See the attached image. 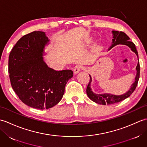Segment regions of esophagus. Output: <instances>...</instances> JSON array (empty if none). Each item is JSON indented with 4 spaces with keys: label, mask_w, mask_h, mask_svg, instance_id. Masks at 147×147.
Returning a JSON list of instances; mask_svg holds the SVG:
<instances>
[{
    "label": "esophagus",
    "mask_w": 147,
    "mask_h": 147,
    "mask_svg": "<svg viewBox=\"0 0 147 147\" xmlns=\"http://www.w3.org/2000/svg\"><path fill=\"white\" fill-rule=\"evenodd\" d=\"M81 68H82V67H81L80 65H76V66L74 67V68L73 69L74 73L75 74H77L78 73H79L80 72Z\"/></svg>",
    "instance_id": "obj_1"
}]
</instances>
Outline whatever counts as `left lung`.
Listing matches in <instances>:
<instances>
[{
	"label": "left lung",
	"instance_id": "8db88e82",
	"mask_svg": "<svg viewBox=\"0 0 147 147\" xmlns=\"http://www.w3.org/2000/svg\"><path fill=\"white\" fill-rule=\"evenodd\" d=\"M112 43L111 45L109 47L108 49V51L113 48L114 47L117 45H124L128 47L131 50L138 58V64L136 67V74L135 78V82H133L131 85L130 86V88L128 90V91L126 93H123L121 95H114L112 93H95L93 92L92 88V78L91 75H90V82L88 85V86L86 88V93L87 95L89 97L90 100H92L93 102H94L96 104H100V105H111L115 104V103L119 102L127 98V97L132 94L133 92L135 91L136 87L138 84V82L140 78V64H139V59H138V52L136 51L135 45L132 42L129 41V38L126 33H124L123 32H118V31H112Z\"/></svg>",
	"mask_w": 147,
	"mask_h": 147
}]
</instances>
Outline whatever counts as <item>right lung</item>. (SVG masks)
Segmentation results:
<instances>
[{
	"instance_id": "1",
	"label": "right lung",
	"mask_w": 147,
	"mask_h": 147,
	"mask_svg": "<svg viewBox=\"0 0 147 147\" xmlns=\"http://www.w3.org/2000/svg\"><path fill=\"white\" fill-rule=\"evenodd\" d=\"M50 40L43 32L23 36L9 57L11 86L24 104L38 109L54 107L61 100L65 86L73 76L71 70L55 71L44 61Z\"/></svg>"
}]
</instances>
